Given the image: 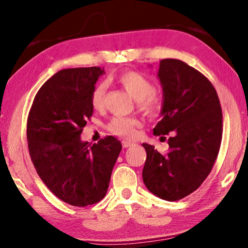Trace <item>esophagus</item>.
I'll list each match as a JSON object with an SVG mask.
<instances>
[{
	"label": "esophagus",
	"mask_w": 248,
	"mask_h": 248,
	"mask_svg": "<svg viewBox=\"0 0 248 248\" xmlns=\"http://www.w3.org/2000/svg\"><path fill=\"white\" fill-rule=\"evenodd\" d=\"M122 145H123L124 148H128V147H132L135 144H134V142L128 141V140H123V141H122Z\"/></svg>",
	"instance_id": "1"
}]
</instances>
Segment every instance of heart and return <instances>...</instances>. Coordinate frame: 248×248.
Masks as SVG:
<instances>
[{"label":"heart","mask_w":248,"mask_h":248,"mask_svg":"<svg viewBox=\"0 0 248 248\" xmlns=\"http://www.w3.org/2000/svg\"><path fill=\"white\" fill-rule=\"evenodd\" d=\"M116 80L138 102V107L146 114L154 115L160 108V100L155 91V87L148 78L135 71H124L116 77ZM108 89L106 81H100L91 93V104L100 110L103 107L104 95ZM140 122L134 117H114L108 124L110 132L117 136L132 138L136 135V128Z\"/></svg>","instance_id":"1"}]
</instances>
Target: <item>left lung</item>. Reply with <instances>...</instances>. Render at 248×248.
I'll return each mask as SVG.
<instances>
[{
    "label": "left lung",
    "instance_id": "8db88e82",
    "mask_svg": "<svg viewBox=\"0 0 248 248\" xmlns=\"http://www.w3.org/2000/svg\"><path fill=\"white\" fill-rule=\"evenodd\" d=\"M157 77L163 97L154 134L170 133L169 149L160 154L142 144V181L157 197L175 202L196 190L211 172L222 140V110L211 82L182 61L161 60Z\"/></svg>",
    "mask_w": 248,
    "mask_h": 248
}]
</instances>
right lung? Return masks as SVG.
Instances as JSON below:
<instances>
[{
	"label": "right lung",
	"mask_w": 248,
	"mask_h": 248,
	"mask_svg": "<svg viewBox=\"0 0 248 248\" xmlns=\"http://www.w3.org/2000/svg\"><path fill=\"white\" fill-rule=\"evenodd\" d=\"M103 74L95 66L62 69L39 89L28 115V149L38 175L56 197L76 207L106 196L122 150L113 136L93 145L80 138L93 113L91 93Z\"/></svg>",
	"instance_id": "1"
}]
</instances>
